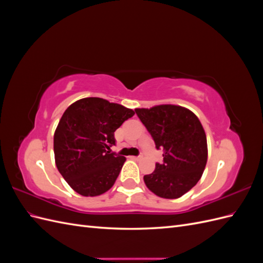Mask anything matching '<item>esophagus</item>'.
Returning a JSON list of instances; mask_svg holds the SVG:
<instances>
[{
  "instance_id": "1",
  "label": "esophagus",
  "mask_w": 263,
  "mask_h": 263,
  "mask_svg": "<svg viewBox=\"0 0 263 263\" xmlns=\"http://www.w3.org/2000/svg\"><path fill=\"white\" fill-rule=\"evenodd\" d=\"M140 158H141V156H138V157H136V156H132V157H130V159H133V160H139Z\"/></svg>"
}]
</instances>
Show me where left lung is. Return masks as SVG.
<instances>
[{
	"label": "left lung",
	"instance_id": "left-lung-1",
	"mask_svg": "<svg viewBox=\"0 0 263 263\" xmlns=\"http://www.w3.org/2000/svg\"><path fill=\"white\" fill-rule=\"evenodd\" d=\"M163 150V162L144 177L147 187L163 198H179L200 181L208 162V140L197 116L179 105L135 109Z\"/></svg>",
	"mask_w": 263,
	"mask_h": 263
}]
</instances>
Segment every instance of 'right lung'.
Returning <instances> with one entry per match:
<instances>
[{
  "label": "right lung",
  "instance_id": "1",
  "mask_svg": "<svg viewBox=\"0 0 263 263\" xmlns=\"http://www.w3.org/2000/svg\"><path fill=\"white\" fill-rule=\"evenodd\" d=\"M135 112L100 98L72 103L63 113L53 135L55 165L77 193H105L121 172L126 158L112 153L114 133Z\"/></svg>",
  "mask_w": 263,
  "mask_h": 263
}]
</instances>
